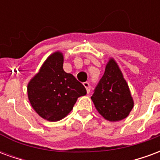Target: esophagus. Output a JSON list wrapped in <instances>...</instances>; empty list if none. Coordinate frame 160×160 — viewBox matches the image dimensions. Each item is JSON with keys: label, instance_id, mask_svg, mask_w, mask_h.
Here are the masks:
<instances>
[{"label": "esophagus", "instance_id": "obj_1", "mask_svg": "<svg viewBox=\"0 0 160 160\" xmlns=\"http://www.w3.org/2000/svg\"><path fill=\"white\" fill-rule=\"evenodd\" d=\"M83 85H84V87H86V89H87V93H89V92H90V90H91L90 84L88 83V82H84Z\"/></svg>", "mask_w": 160, "mask_h": 160}]
</instances>
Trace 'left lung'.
Returning a JSON list of instances; mask_svg holds the SVG:
<instances>
[{
    "instance_id": "8db88e82",
    "label": "left lung",
    "mask_w": 160,
    "mask_h": 160,
    "mask_svg": "<svg viewBox=\"0 0 160 160\" xmlns=\"http://www.w3.org/2000/svg\"><path fill=\"white\" fill-rule=\"evenodd\" d=\"M91 98L98 113L111 122L126 118L134 107L128 86L113 59L109 61Z\"/></svg>"
}]
</instances>
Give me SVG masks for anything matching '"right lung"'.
Masks as SVG:
<instances>
[{
  "label": "right lung",
  "mask_w": 160,
  "mask_h": 160,
  "mask_svg": "<svg viewBox=\"0 0 160 160\" xmlns=\"http://www.w3.org/2000/svg\"><path fill=\"white\" fill-rule=\"evenodd\" d=\"M30 103L40 117L59 121L72 111L78 98L87 90L71 73L63 70V56L56 52L48 57L39 72L28 84Z\"/></svg>",
  "instance_id": "right-lung-1"
}]
</instances>
